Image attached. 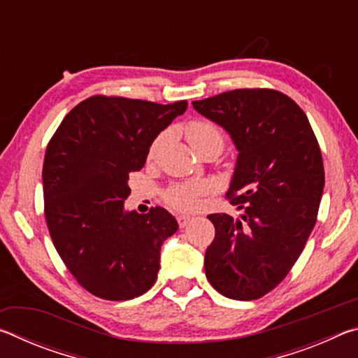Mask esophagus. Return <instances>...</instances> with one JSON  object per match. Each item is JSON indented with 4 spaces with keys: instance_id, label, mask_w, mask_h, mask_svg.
Returning a JSON list of instances; mask_svg holds the SVG:
<instances>
[{
    "instance_id": "1",
    "label": "esophagus",
    "mask_w": 358,
    "mask_h": 358,
    "mask_svg": "<svg viewBox=\"0 0 358 358\" xmlns=\"http://www.w3.org/2000/svg\"><path fill=\"white\" fill-rule=\"evenodd\" d=\"M191 220H192V217L191 216H186V215H178L177 216V221L180 224V227H186L187 224L191 222Z\"/></svg>"
}]
</instances>
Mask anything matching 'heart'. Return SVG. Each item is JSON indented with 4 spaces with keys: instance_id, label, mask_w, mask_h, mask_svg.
<instances>
[{
    "instance_id": "obj_1",
    "label": "heart",
    "mask_w": 358,
    "mask_h": 358,
    "mask_svg": "<svg viewBox=\"0 0 358 358\" xmlns=\"http://www.w3.org/2000/svg\"><path fill=\"white\" fill-rule=\"evenodd\" d=\"M186 137L194 148L202 147V145H216L217 148L222 150L224 142H226V136L220 124H216L215 121L197 118L192 120L186 124L185 128ZM162 141H164V134L157 136L150 145L148 157H155L157 150H159ZM207 192V186L202 183H178L172 185L164 192L166 202L171 207L177 208L180 211H191L199 205V201L203 194Z\"/></svg>"
}]
</instances>
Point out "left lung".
Listing matches in <instances>:
<instances>
[{"mask_svg":"<svg viewBox=\"0 0 358 358\" xmlns=\"http://www.w3.org/2000/svg\"><path fill=\"white\" fill-rule=\"evenodd\" d=\"M192 106L240 151L227 199L243 213L208 215L216 234L205 275L227 299L257 300L287 276L316 224L325 181L317 138L278 90H232Z\"/></svg>","mask_w":358,"mask_h":358,"instance_id":"8db88e82","label":"left lung"}]
</instances>
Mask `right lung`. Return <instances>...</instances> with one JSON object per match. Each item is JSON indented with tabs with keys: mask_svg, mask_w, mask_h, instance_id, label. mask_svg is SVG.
I'll return each instance as SVG.
<instances>
[{
	"mask_svg": "<svg viewBox=\"0 0 358 358\" xmlns=\"http://www.w3.org/2000/svg\"><path fill=\"white\" fill-rule=\"evenodd\" d=\"M186 107L187 101L164 106L96 94L66 115L47 145L48 232L71 275L99 299H136L156 281L161 245L178 224L161 207L128 213V180L145 166L156 136Z\"/></svg>",
	"mask_w": 358,
	"mask_h": 358,
	"instance_id": "right-lung-1",
	"label": "right lung"
}]
</instances>
